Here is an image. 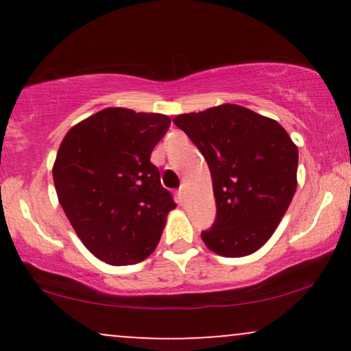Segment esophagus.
Returning <instances> with one entry per match:
<instances>
[{"mask_svg": "<svg viewBox=\"0 0 351 351\" xmlns=\"http://www.w3.org/2000/svg\"><path fill=\"white\" fill-rule=\"evenodd\" d=\"M184 198H186V195H184V188H180V191H178V203H184Z\"/></svg>", "mask_w": 351, "mask_h": 351, "instance_id": "obj_1", "label": "esophagus"}]
</instances>
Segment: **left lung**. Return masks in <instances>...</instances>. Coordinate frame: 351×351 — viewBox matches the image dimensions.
Here are the masks:
<instances>
[{
	"instance_id": "8db88e82",
	"label": "left lung",
	"mask_w": 351,
	"mask_h": 351,
	"mask_svg": "<svg viewBox=\"0 0 351 351\" xmlns=\"http://www.w3.org/2000/svg\"><path fill=\"white\" fill-rule=\"evenodd\" d=\"M173 123L206 160L216 221L201 232L224 257H244L271 239L297 188L299 150L285 128L236 104L181 114Z\"/></svg>"
}]
</instances>
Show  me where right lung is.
Wrapping results in <instances>:
<instances>
[{
  "mask_svg": "<svg viewBox=\"0 0 351 351\" xmlns=\"http://www.w3.org/2000/svg\"><path fill=\"white\" fill-rule=\"evenodd\" d=\"M171 120L108 107L67 132L52 167L56 193L82 244L110 265L142 263L176 208L150 162Z\"/></svg>",
  "mask_w": 351,
  "mask_h": 351,
  "instance_id": "add662e5",
  "label": "right lung"
}]
</instances>
